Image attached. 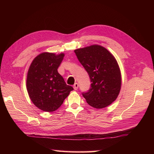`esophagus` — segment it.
<instances>
[{
  "label": "esophagus",
  "mask_w": 154,
  "mask_h": 154,
  "mask_svg": "<svg viewBox=\"0 0 154 154\" xmlns=\"http://www.w3.org/2000/svg\"><path fill=\"white\" fill-rule=\"evenodd\" d=\"M78 87H79V84H78L77 83H75L74 84V85H73L74 89H75V90H77V89H78Z\"/></svg>",
  "instance_id": "obj_1"
}]
</instances>
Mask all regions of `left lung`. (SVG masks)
Here are the masks:
<instances>
[{
	"instance_id": "1",
	"label": "left lung",
	"mask_w": 154,
	"mask_h": 154,
	"mask_svg": "<svg viewBox=\"0 0 154 154\" xmlns=\"http://www.w3.org/2000/svg\"><path fill=\"white\" fill-rule=\"evenodd\" d=\"M74 51L91 79L90 89L82 93L87 103L96 109L110 105L116 99L121 87V74L116 59L98 45Z\"/></svg>"
}]
</instances>
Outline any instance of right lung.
<instances>
[{
    "label": "right lung",
    "instance_id": "right-lung-1",
    "mask_svg": "<svg viewBox=\"0 0 154 154\" xmlns=\"http://www.w3.org/2000/svg\"><path fill=\"white\" fill-rule=\"evenodd\" d=\"M63 57V54L42 53L34 58L28 69L29 97L35 106L45 112L56 110L73 90L57 71Z\"/></svg>",
    "mask_w": 154,
    "mask_h": 154
}]
</instances>
